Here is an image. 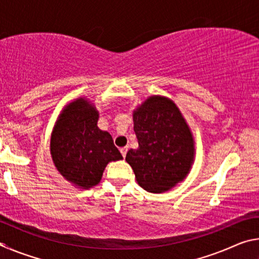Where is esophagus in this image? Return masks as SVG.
<instances>
[{"mask_svg": "<svg viewBox=\"0 0 259 259\" xmlns=\"http://www.w3.org/2000/svg\"><path fill=\"white\" fill-rule=\"evenodd\" d=\"M120 152H121L122 156L125 157V155H126V152H128V148H126V147H122V148H120Z\"/></svg>", "mask_w": 259, "mask_h": 259, "instance_id": "obj_1", "label": "esophagus"}]
</instances>
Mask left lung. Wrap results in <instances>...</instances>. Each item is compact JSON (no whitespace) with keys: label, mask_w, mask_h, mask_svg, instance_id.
<instances>
[{"label":"left lung","mask_w":259,"mask_h":259,"mask_svg":"<svg viewBox=\"0 0 259 259\" xmlns=\"http://www.w3.org/2000/svg\"><path fill=\"white\" fill-rule=\"evenodd\" d=\"M137 150L128 151L125 161L144 190L163 193L182 183L191 171L195 142L177 105L165 96L154 95L133 112Z\"/></svg>","instance_id":"obj_1"}]
</instances>
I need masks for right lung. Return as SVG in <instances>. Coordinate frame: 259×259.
<instances>
[{
    "mask_svg": "<svg viewBox=\"0 0 259 259\" xmlns=\"http://www.w3.org/2000/svg\"><path fill=\"white\" fill-rule=\"evenodd\" d=\"M98 119L95 104L78 97L63 108L51 134L50 154L56 169L82 190L99 184L109 162L123 159L112 136L98 128Z\"/></svg>",
    "mask_w": 259,
    "mask_h": 259,
    "instance_id": "obj_1",
    "label": "right lung"
}]
</instances>
